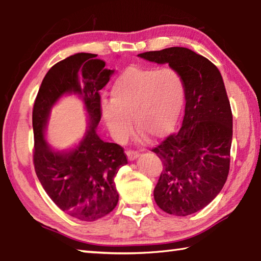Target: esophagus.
<instances>
[{
  "mask_svg": "<svg viewBox=\"0 0 261 261\" xmlns=\"http://www.w3.org/2000/svg\"><path fill=\"white\" fill-rule=\"evenodd\" d=\"M126 155H127V159H129L130 161H134L135 159L138 158L139 153L137 151H134V149H127L126 151Z\"/></svg>",
  "mask_w": 261,
  "mask_h": 261,
  "instance_id": "34e87169",
  "label": "esophagus"
}]
</instances>
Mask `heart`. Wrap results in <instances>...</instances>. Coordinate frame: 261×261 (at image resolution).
Masks as SVG:
<instances>
[{
    "label": "heart",
    "mask_w": 261,
    "mask_h": 261,
    "mask_svg": "<svg viewBox=\"0 0 261 261\" xmlns=\"http://www.w3.org/2000/svg\"><path fill=\"white\" fill-rule=\"evenodd\" d=\"M112 100H103L101 115L117 140L136 130L151 139L167 136L174 129L182 112L185 87L173 69H125L112 86ZM141 135V136H143Z\"/></svg>",
    "instance_id": "heart-1"
}]
</instances>
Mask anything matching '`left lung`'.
I'll return each mask as SVG.
<instances>
[{
  "mask_svg": "<svg viewBox=\"0 0 261 261\" xmlns=\"http://www.w3.org/2000/svg\"><path fill=\"white\" fill-rule=\"evenodd\" d=\"M138 56L168 63L183 79L182 126L152 149L163 165L154 199L168 214H193L218 196L229 174L232 114L222 76L210 60L184 47Z\"/></svg>",
  "mask_w": 261,
  "mask_h": 261,
  "instance_id": "obj_1",
  "label": "left lung"
}]
</instances>
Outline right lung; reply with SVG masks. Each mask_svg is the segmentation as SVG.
I'll return each instance as SVG.
<instances>
[{
    "label": "right lung",
    "mask_w": 261,
    "mask_h": 261,
    "mask_svg": "<svg viewBox=\"0 0 261 261\" xmlns=\"http://www.w3.org/2000/svg\"><path fill=\"white\" fill-rule=\"evenodd\" d=\"M96 56L78 53L53 65L39 88L32 113L35 174L62 211L88 222L103 218L116 207L118 192L114 177L127 163L123 147L106 143L96 134L101 120L99 92L114 73ZM64 94L81 96L90 124L71 151H54L44 139V130L52 106Z\"/></svg>",
    "instance_id": "right-lung-1"
}]
</instances>
